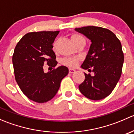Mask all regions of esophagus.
<instances>
[{"mask_svg":"<svg viewBox=\"0 0 134 134\" xmlns=\"http://www.w3.org/2000/svg\"><path fill=\"white\" fill-rule=\"evenodd\" d=\"M69 73H75V72H76V71L75 69H69Z\"/></svg>","mask_w":134,"mask_h":134,"instance_id":"esophagus-1","label":"esophagus"}]
</instances>
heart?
<instances>
[{
  "label": "heart",
  "mask_w": 134,
  "mask_h": 134,
  "mask_svg": "<svg viewBox=\"0 0 134 134\" xmlns=\"http://www.w3.org/2000/svg\"><path fill=\"white\" fill-rule=\"evenodd\" d=\"M72 41L74 42L75 44H76L78 42L80 41H85L84 38L82 37L81 35L79 34H74L71 37ZM78 62V58H65L62 60V63L66 65L70 66V67H75L77 65V63Z\"/></svg>",
  "instance_id": "heart-1"
}]
</instances>
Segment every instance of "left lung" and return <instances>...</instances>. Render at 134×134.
I'll return each instance as SVG.
<instances>
[{"mask_svg":"<svg viewBox=\"0 0 134 134\" xmlns=\"http://www.w3.org/2000/svg\"><path fill=\"white\" fill-rule=\"evenodd\" d=\"M75 30L91 42L81 68L94 72L93 76L84 73V81L78 86L80 91L91 100L103 99L114 90L122 73L124 54L121 42L111 31L102 27Z\"/></svg>","mask_w":134,"mask_h":134,"instance_id":"obj_1","label":"left lung"}]
</instances>
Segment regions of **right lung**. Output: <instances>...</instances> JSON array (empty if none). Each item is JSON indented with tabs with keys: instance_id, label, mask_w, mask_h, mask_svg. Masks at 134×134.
Wrapping results in <instances>:
<instances>
[{
	"instance_id": "add662e5",
	"label": "right lung",
	"mask_w": 134,
	"mask_h": 134,
	"mask_svg": "<svg viewBox=\"0 0 134 134\" xmlns=\"http://www.w3.org/2000/svg\"><path fill=\"white\" fill-rule=\"evenodd\" d=\"M59 31L34 32L25 34L15 48L12 57L15 80L29 99L38 103L48 102L58 91L62 80L69 73L65 66L48 72L43 65L55 67L58 62L52 50Z\"/></svg>"
}]
</instances>
